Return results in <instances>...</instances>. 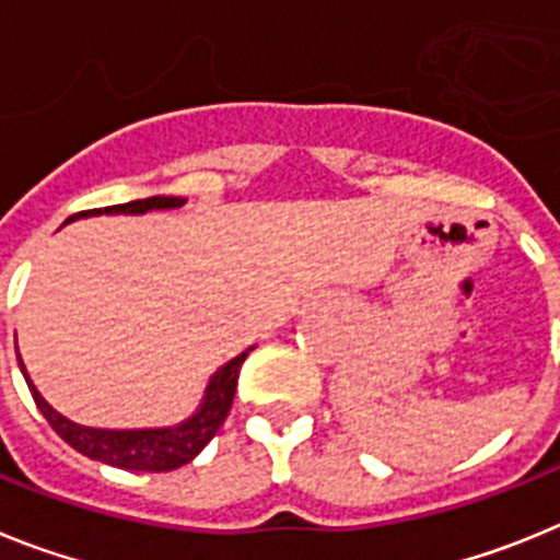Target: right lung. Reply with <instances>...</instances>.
I'll use <instances>...</instances> for the list:
<instances>
[{
    "label": "right lung",
    "instance_id": "1",
    "mask_svg": "<svg viewBox=\"0 0 560 560\" xmlns=\"http://www.w3.org/2000/svg\"><path fill=\"white\" fill-rule=\"evenodd\" d=\"M185 199H176V196H151V199H137L128 201V205H114V207H101V210H83L78 215H69L67 221H75L81 215H101V212H148V210H171V207H182ZM19 355V350H16ZM249 353L235 355L232 361H226L219 373L212 375L210 387H207L205 404L190 420H185L182 427L173 429H131V432H112V429H89L78 427L72 420H67L63 415H58L56 409L49 407L47 400L38 395V389L30 384L27 370H24L22 359H19V368H22L24 378H27V387L33 393L36 407L42 409V415L47 418V423L67 440L69 446L81 452L83 457L101 459V463L114 465V468H128V471H173V468H182V465L190 463L201 448L215 438V432L221 429V423L226 420L232 409V398H235L237 387V373H241V364Z\"/></svg>",
    "mask_w": 560,
    "mask_h": 560
}]
</instances>
